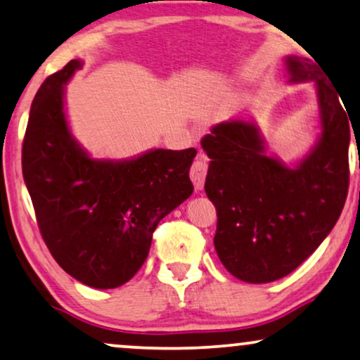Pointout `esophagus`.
Here are the masks:
<instances>
[{"instance_id": "1", "label": "esophagus", "mask_w": 360, "mask_h": 360, "mask_svg": "<svg viewBox=\"0 0 360 360\" xmlns=\"http://www.w3.org/2000/svg\"><path fill=\"white\" fill-rule=\"evenodd\" d=\"M206 174H208V162H206L203 155L196 157L193 165H191V169H190V179H191V181H193L196 190L203 188Z\"/></svg>"}]
</instances>
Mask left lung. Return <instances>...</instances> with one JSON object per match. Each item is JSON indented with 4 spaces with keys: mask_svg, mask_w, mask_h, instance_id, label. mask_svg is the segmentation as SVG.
Wrapping results in <instances>:
<instances>
[{
    "mask_svg": "<svg viewBox=\"0 0 360 360\" xmlns=\"http://www.w3.org/2000/svg\"><path fill=\"white\" fill-rule=\"evenodd\" d=\"M314 62L285 60L290 82L313 80L318 88L321 137L298 167L267 155L259 127L248 121L219 122L201 139L211 159L205 191L218 214L214 249L243 282L269 283L293 272L331 233L346 203L352 122Z\"/></svg>",
    "mask_w": 360,
    "mask_h": 360,
    "instance_id": "8db88e82",
    "label": "left lung"
}]
</instances>
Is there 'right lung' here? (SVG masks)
Segmentation results:
<instances>
[{
	"instance_id": "add662e5",
	"label": "right lung",
	"mask_w": 360,
	"mask_h": 360,
	"mask_svg": "<svg viewBox=\"0 0 360 360\" xmlns=\"http://www.w3.org/2000/svg\"><path fill=\"white\" fill-rule=\"evenodd\" d=\"M80 60L47 77L34 96L22 142V175L52 257L78 282L116 288L149 255L162 218L193 193L196 150L155 149L131 160H95L73 139L63 85Z\"/></svg>"
}]
</instances>
